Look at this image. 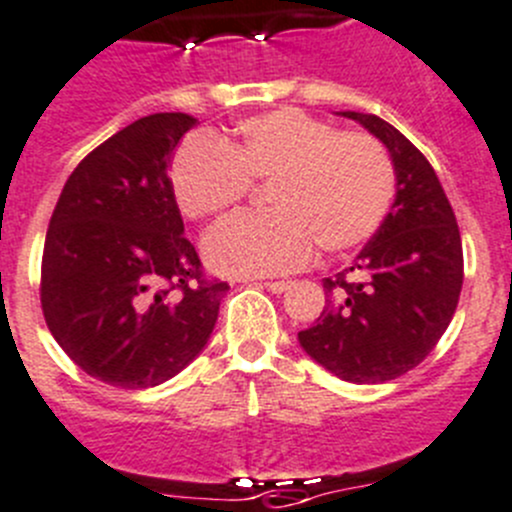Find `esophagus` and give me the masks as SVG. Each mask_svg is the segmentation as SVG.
<instances>
[{
    "label": "esophagus",
    "instance_id": "1",
    "mask_svg": "<svg viewBox=\"0 0 512 512\" xmlns=\"http://www.w3.org/2000/svg\"><path fill=\"white\" fill-rule=\"evenodd\" d=\"M262 288H267L270 293H285L290 288V283L288 280H267V283H262Z\"/></svg>",
    "mask_w": 512,
    "mask_h": 512
}]
</instances>
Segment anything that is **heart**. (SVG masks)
<instances>
[{"label":"heart","mask_w":512,"mask_h":512,"mask_svg":"<svg viewBox=\"0 0 512 512\" xmlns=\"http://www.w3.org/2000/svg\"><path fill=\"white\" fill-rule=\"evenodd\" d=\"M270 181L275 212L237 214L204 237V257L224 275H275L308 265L315 245L343 255L369 242L391 212L396 169L384 143L298 108L262 113L214 141L191 136L171 156L169 184L189 219L227 212Z\"/></svg>","instance_id":"heart-1"}]
</instances>
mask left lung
<instances>
[{
  "instance_id": "1",
  "label": "left lung",
  "mask_w": 512,
  "mask_h": 512,
  "mask_svg": "<svg viewBox=\"0 0 512 512\" xmlns=\"http://www.w3.org/2000/svg\"><path fill=\"white\" fill-rule=\"evenodd\" d=\"M374 133L394 161L391 212L356 262L323 280L326 308L298 333L323 369L353 384H381L429 356L455 315L462 240L432 164L384 118L343 111Z\"/></svg>"
}]
</instances>
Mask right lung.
Listing matches in <instances>:
<instances>
[{"label": "right lung", "instance_id": "obj_1", "mask_svg": "<svg viewBox=\"0 0 512 512\" xmlns=\"http://www.w3.org/2000/svg\"><path fill=\"white\" fill-rule=\"evenodd\" d=\"M197 118L154 113L90 151L62 186L42 250V313L85 374L164 384L207 346L227 283L207 280L171 194Z\"/></svg>", "mask_w": 512, "mask_h": 512}]
</instances>
